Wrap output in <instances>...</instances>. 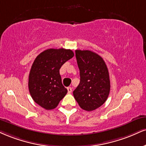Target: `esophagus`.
<instances>
[{"mask_svg":"<svg viewBox=\"0 0 146 146\" xmlns=\"http://www.w3.org/2000/svg\"><path fill=\"white\" fill-rule=\"evenodd\" d=\"M68 93H71L72 92V88L71 87H68L67 88Z\"/></svg>","mask_w":146,"mask_h":146,"instance_id":"esophagus-1","label":"esophagus"}]
</instances>
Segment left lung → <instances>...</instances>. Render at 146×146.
I'll use <instances>...</instances> for the list:
<instances>
[{"instance_id":"left-lung-1","label":"left lung","mask_w":146,"mask_h":146,"mask_svg":"<svg viewBox=\"0 0 146 146\" xmlns=\"http://www.w3.org/2000/svg\"><path fill=\"white\" fill-rule=\"evenodd\" d=\"M80 82L73 96L80 108L95 110L108 99L110 92L108 68L103 59L90 50H75Z\"/></svg>"}]
</instances>
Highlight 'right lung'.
Returning <instances> with one entry per match:
<instances>
[{"instance_id":"right-lung-1","label":"right lung","mask_w":146,"mask_h":146,"mask_svg":"<svg viewBox=\"0 0 146 146\" xmlns=\"http://www.w3.org/2000/svg\"><path fill=\"white\" fill-rule=\"evenodd\" d=\"M74 56L71 50L47 49L36 56L29 77L30 94L36 103L53 110L67 93L62 84L60 68Z\"/></svg>"}]
</instances>
